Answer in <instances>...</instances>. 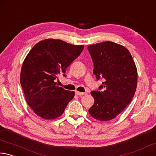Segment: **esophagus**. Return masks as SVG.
Returning <instances> with one entry per match:
<instances>
[{"label": "esophagus", "instance_id": "esophagus-1", "mask_svg": "<svg viewBox=\"0 0 156 156\" xmlns=\"http://www.w3.org/2000/svg\"><path fill=\"white\" fill-rule=\"evenodd\" d=\"M75 94L76 95H78V96H83V95L85 94V93H84V92H81L76 91L75 92Z\"/></svg>", "mask_w": 156, "mask_h": 156}]
</instances>
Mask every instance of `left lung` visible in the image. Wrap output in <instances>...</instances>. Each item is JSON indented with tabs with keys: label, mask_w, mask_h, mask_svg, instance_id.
Returning <instances> with one entry per match:
<instances>
[{
	"label": "left lung",
	"mask_w": 156,
	"mask_h": 156,
	"mask_svg": "<svg viewBox=\"0 0 156 156\" xmlns=\"http://www.w3.org/2000/svg\"><path fill=\"white\" fill-rule=\"evenodd\" d=\"M94 63L93 73L103 82L92 91L94 105L89 113L101 121L113 119L123 111L134 96L137 86V68L129 51L119 44L104 42L88 46Z\"/></svg>",
	"instance_id": "8db88e82"
}]
</instances>
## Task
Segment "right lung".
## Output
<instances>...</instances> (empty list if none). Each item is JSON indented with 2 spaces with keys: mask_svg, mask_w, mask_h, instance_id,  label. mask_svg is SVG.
I'll use <instances>...</instances> for the list:
<instances>
[{
  "mask_svg": "<svg viewBox=\"0 0 156 156\" xmlns=\"http://www.w3.org/2000/svg\"><path fill=\"white\" fill-rule=\"evenodd\" d=\"M83 45H73L61 40L46 39L37 43L24 59L20 83L27 104L44 119H55L64 113L75 92L57 85L60 74L80 56Z\"/></svg>",
  "mask_w": 156,
  "mask_h": 156,
  "instance_id": "right-lung-1",
  "label": "right lung"
}]
</instances>
